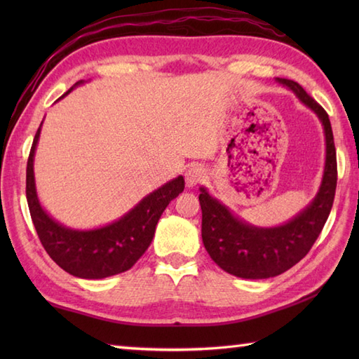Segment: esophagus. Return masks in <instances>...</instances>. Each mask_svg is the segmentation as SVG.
<instances>
[{"label": "esophagus", "instance_id": "34e87169", "mask_svg": "<svg viewBox=\"0 0 359 359\" xmlns=\"http://www.w3.org/2000/svg\"><path fill=\"white\" fill-rule=\"evenodd\" d=\"M203 179H205V170L199 165L189 166L185 172V180L188 187H196L197 184H201Z\"/></svg>", "mask_w": 359, "mask_h": 359}]
</instances>
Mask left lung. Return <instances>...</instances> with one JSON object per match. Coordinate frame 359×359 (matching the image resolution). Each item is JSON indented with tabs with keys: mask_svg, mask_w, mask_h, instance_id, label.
<instances>
[{
	"mask_svg": "<svg viewBox=\"0 0 359 359\" xmlns=\"http://www.w3.org/2000/svg\"><path fill=\"white\" fill-rule=\"evenodd\" d=\"M297 100L315 112L325 140V162L321 185L306 208L276 226H256L199 188L202 208V241L220 269L243 279H269L292 269L306 256L323 231L337 189V151L327 112L293 80L276 79Z\"/></svg>",
	"mask_w": 359,
	"mask_h": 359,
	"instance_id": "obj_1",
	"label": "left lung"
}]
</instances>
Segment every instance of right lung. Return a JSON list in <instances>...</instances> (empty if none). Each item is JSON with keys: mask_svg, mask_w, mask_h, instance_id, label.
<instances>
[{"mask_svg": "<svg viewBox=\"0 0 359 359\" xmlns=\"http://www.w3.org/2000/svg\"><path fill=\"white\" fill-rule=\"evenodd\" d=\"M88 81H77L63 97ZM41 126L43 121L35 134L27 160L26 197L30 217L44 250L53 262L75 278L103 279L129 270L148 250L165 208L184 191V177L177 175L166 182L111 224L86 230L66 226L44 210L36 194L34 160Z\"/></svg>", "mask_w": 359, "mask_h": 359, "instance_id": "1", "label": "right lung"}]
</instances>
